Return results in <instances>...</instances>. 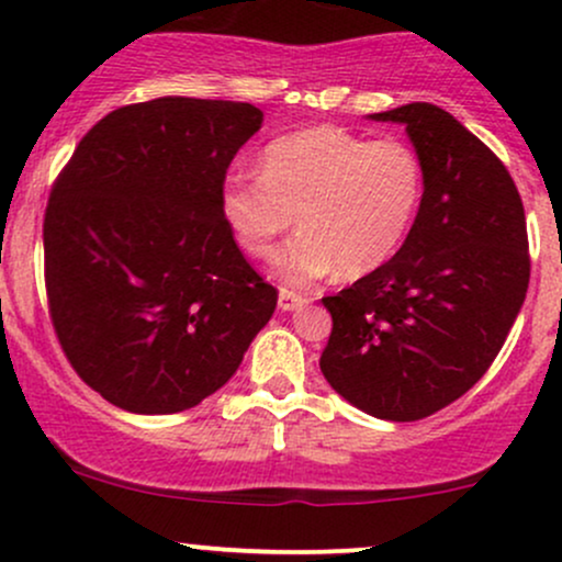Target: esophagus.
I'll return each mask as SVG.
<instances>
[{
  "instance_id": "esophagus-1",
  "label": "esophagus",
  "mask_w": 562,
  "mask_h": 562,
  "mask_svg": "<svg viewBox=\"0 0 562 562\" xmlns=\"http://www.w3.org/2000/svg\"><path fill=\"white\" fill-rule=\"evenodd\" d=\"M306 303H308L306 295L293 293V290H288V288H282L280 299H277V306H280L282 312H295V308H303Z\"/></svg>"
}]
</instances>
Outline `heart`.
Returning <instances> with one entry per match:
<instances>
[{
    "instance_id": "obj_1",
    "label": "heart",
    "mask_w": 562,
    "mask_h": 562,
    "mask_svg": "<svg viewBox=\"0 0 562 562\" xmlns=\"http://www.w3.org/2000/svg\"><path fill=\"white\" fill-rule=\"evenodd\" d=\"M423 198L415 147L314 126L269 142L261 173H227L222 214L250 256L267 254L295 216L299 235L269 256V269L285 285L306 288L338 269L353 280L385 267L415 227Z\"/></svg>"
}]
</instances>
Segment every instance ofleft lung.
I'll return each instance as SVG.
<instances>
[{
	"label": "left lung",
	"mask_w": 562,
	"mask_h": 562,
	"mask_svg": "<svg viewBox=\"0 0 562 562\" xmlns=\"http://www.w3.org/2000/svg\"><path fill=\"white\" fill-rule=\"evenodd\" d=\"M370 119L406 128L425 198L385 267L322 299L319 367L357 409L412 423L473 389L505 346L531 274L526 214L502 160L451 113L409 102Z\"/></svg>",
	"instance_id": "8db88e82"
}]
</instances>
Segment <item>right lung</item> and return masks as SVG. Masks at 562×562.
Segmentation results:
<instances>
[{"label":"right lung","mask_w":562,"mask_h":562,"mask_svg":"<svg viewBox=\"0 0 562 562\" xmlns=\"http://www.w3.org/2000/svg\"><path fill=\"white\" fill-rule=\"evenodd\" d=\"M250 102L158 97L87 132L49 192L44 282L68 362L105 402L173 415L222 389L272 319L222 214Z\"/></svg>","instance_id":"obj_1"}]
</instances>
